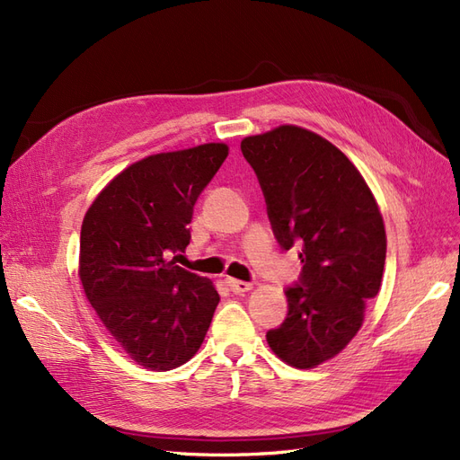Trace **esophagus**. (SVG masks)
<instances>
[{"instance_id":"34e87169","label":"esophagus","mask_w":460,"mask_h":460,"mask_svg":"<svg viewBox=\"0 0 460 460\" xmlns=\"http://www.w3.org/2000/svg\"><path fill=\"white\" fill-rule=\"evenodd\" d=\"M226 286L234 291L235 296H242V294H247L249 289H252L253 286L249 282H242V280H235V278H226Z\"/></svg>"}]
</instances>
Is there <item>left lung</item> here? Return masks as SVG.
Segmentation results:
<instances>
[{
    "mask_svg": "<svg viewBox=\"0 0 460 460\" xmlns=\"http://www.w3.org/2000/svg\"><path fill=\"white\" fill-rule=\"evenodd\" d=\"M276 240L301 247L299 286L288 288L284 324L267 333L286 365L314 368L340 355L378 296L385 228L367 180L343 151L296 124L242 140Z\"/></svg>",
    "mask_w": 460,
    "mask_h": 460,
    "instance_id": "1",
    "label": "left lung"
}]
</instances>
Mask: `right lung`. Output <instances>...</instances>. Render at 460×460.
I'll return each instance as SVG.
<instances>
[{"instance_id": "obj_1", "label": "right lung", "mask_w": 460, "mask_h": 460, "mask_svg": "<svg viewBox=\"0 0 460 460\" xmlns=\"http://www.w3.org/2000/svg\"><path fill=\"white\" fill-rule=\"evenodd\" d=\"M226 157L228 146L211 142L136 161L82 220V289L113 340L147 370L188 363L211 326L215 284L169 255L186 252L193 205Z\"/></svg>"}]
</instances>
